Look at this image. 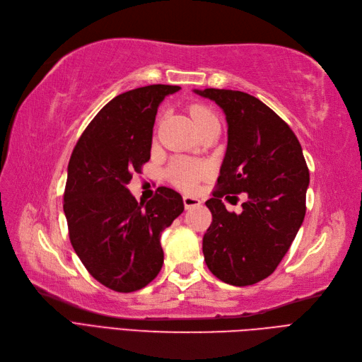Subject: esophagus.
Returning a JSON list of instances; mask_svg holds the SVG:
<instances>
[{"label": "esophagus", "instance_id": "esophagus-1", "mask_svg": "<svg viewBox=\"0 0 362 362\" xmlns=\"http://www.w3.org/2000/svg\"><path fill=\"white\" fill-rule=\"evenodd\" d=\"M183 204L186 209H192V207H198L202 204V202L198 200L195 197H189V195H185L183 197Z\"/></svg>", "mask_w": 362, "mask_h": 362}]
</instances>
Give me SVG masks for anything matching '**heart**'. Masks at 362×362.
Instances as JSON below:
<instances>
[{
	"instance_id": "b5f03b06",
	"label": "heart",
	"mask_w": 362,
	"mask_h": 362,
	"mask_svg": "<svg viewBox=\"0 0 362 362\" xmlns=\"http://www.w3.org/2000/svg\"><path fill=\"white\" fill-rule=\"evenodd\" d=\"M189 114L197 126V129H200V127H203L209 122L216 120L215 115L206 107H203V105H192L189 108ZM206 173L207 170L204 165L188 159L174 160L170 168V176L173 182L185 191H191L192 188H195L198 180H200Z\"/></svg>"
}]
</instances>
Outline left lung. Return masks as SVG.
I'll return each instance as SVG.
<instances>
[{"label":"left lung","instance_id":"1","mask_svg":"<svg viewBox=\"0 0 362 362\" xmlns=\"http://www.w3.org/2000/svg\"><path fill=\"white\" fill-rule=\"evenodd\" d=\"M228 124V143L214 197L206 202L212 224L203 238L206 264L231 286H251L283 260L305 216L310 171L290 126L248 93L204 88ZM249 194L243 214L228 213L220 198Z\"/></svg>","mask_w":362,"mask_h":362}]
</instances>
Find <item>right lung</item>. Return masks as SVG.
I'll return each instance as SVG.
<instances>
[{
	"mask_svg": "<svg viewBox=\"0 0 362 362\" xmlns=\"http://www.w3.org/2000/svg\"><path fill=\"white\" fill-rule=\"evenodd\" d=\"M179 88L153 84L115 96L86 127L69 160L63 209L71 243L90 275L120 293L156 278L164 263L160 233L185 209L170 188L147 203L126 188L150 159L159 103Z\"/></svg>",
	"mask_w": 362,
	"mask_h": 362,
	"instance_id": "right-lung-1",
	"label": "right lung"
}]
</instances>
